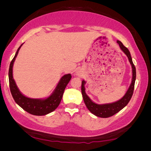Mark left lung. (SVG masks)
Returning <instances> with one entry per match:
<instances>
[{
    "label": "left lung",
    "instance_id": "1",
    "mask_svg": "<svg viewBox=\"0 0 151 151\" xmlns=\"http://www.w3.org/2000/svg\"><path fill=\"white\" fill-rule=\"evenodd\" d=\"M117 43H118L120 47V49L124 52V53L127 56L130 63L132 65V83L128 89L127 93L123 96V97L121 98L120 100L117 101H115L111 103H107V104H98L94 103L91 100L88 95L86 94L85 91V87L84 85L86 84V81L83 80L82 81V86H81V91L82 94H83V98L84 99V103L86 107L92 113L93 115H96L98 117L101 118H108L110 117L115 114L119 112L121 109H122L125 106H126L127 104L129 103L130 100L133 95L134 90V85L136 79V69L135 67L132 62V59L130 55V53L129 50L126 48L123 43L117 40Z\"/></svg>",
    "mask_w": 151,
    "mask_h": 151
}]
</instances>
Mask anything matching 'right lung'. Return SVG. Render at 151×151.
Masks as SVG:
<instances>
[{
	"label": "right lung",
	"instance_id": "right-lung-1",
	"mask_svg": "<svg viewBox=\"0 0 151 151\" xmlns=\"http://www.w3.org/2000/svg\"><path fill=\"white\" fill-rule=\"evenodd\" d=\"M22 44L18 48L14 57L10 63L9 70V81L11 93L15 102L26 111L36 116L47 115L53 111L58 106L66 86L71 79V74H68L62 76L52 94L47 98L34 99L25 96L18 89L16 82L13 79L12 75L14 62Z\"/></svg>",
	"mask_w": 151,
	"mask_h": 151
}]
</instances>
